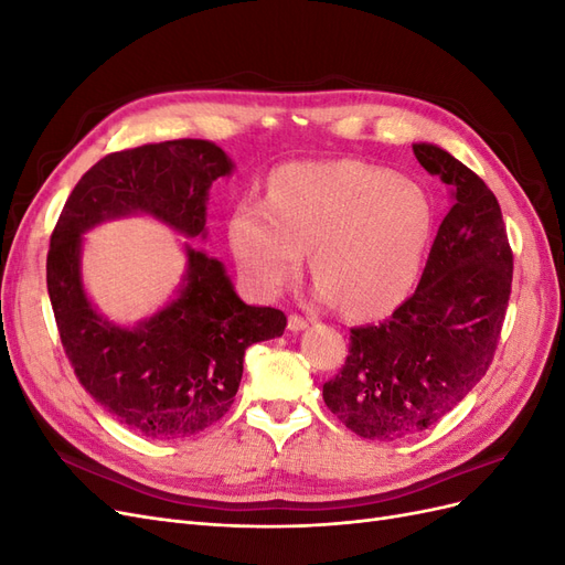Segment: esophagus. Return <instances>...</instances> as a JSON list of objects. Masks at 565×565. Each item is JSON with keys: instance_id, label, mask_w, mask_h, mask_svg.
<instances>
[{"instance_id": "1", "label": "esophagus", "mask_w": 565, "mask_h": 565, "mask_svg": "<svg viewBox=\"0 0 565 565\" xmlns=\"http://www.w3.org/2000/svg\"><path fill=\"white\" fill-rule=\"evenodd\" d=\"M309 328V320L306 318H301V316H289V320H287V330L289 332H301V330H306Z\"/></svg>"}]
</instances>
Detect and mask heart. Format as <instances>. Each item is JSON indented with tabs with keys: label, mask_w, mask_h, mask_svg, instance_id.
I'll use <instances>...</instances> for the list:
<instances>
[{
	"label": "heart",
	"mask_w": 565,
	"mask_h": 565,
	"mask_svg": "<svg viewBox=\"0 0 565 565\" xmlns=\"http://www.w3.org/2000/svg\"><path fill=\"white\" fill-rule=\"evenodd\" d=\"M431 228V202L413 181L363 162H297L273 177L268 200L235 210L231 245L262 297L297 280L311 249L316 297L370 318L415 287Z\"/></svg>",
	"instance_id": "1"
}]
</instances>
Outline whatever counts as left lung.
Returning a JSON list of instances; mask_svg holds the SVG:
<instances>
[{"instance_id":"1","label":"left lung","mask_w":565,"mask_h":565,"mask_svg":"<svg viewBox=\"0 0 565 565\" xmlns=\"http://www.w3.org/2000/svg\"><path fill=\"white\" fill-rule=\"evenodd\" d=\"M415 158L448 185L443 218L415 295L386 322L351 330L344 367L322 386L358 436L398 440L429 429L481 382L511 295L514 256L500 202L469 167L434 143Z\"/></svg>"}]
</instances>
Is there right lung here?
<instances>
[{"label":"right lung","mask_w":565,"mask_h":565,"mask_svg":"<svg viewBox=\"0 0 565 565\" xmlns=\"http://www.w3.org/2000/svg\"><path fill=\"white\" fill-rule=\"evenodd\" d=\"M233 160L212 141L179 139L113 152L79 179L51 233L46 289L79 384L131 431L188 438L228 413L247 347L276 339L287 318L237 297L226 266L183 243L177 295L136 324L100 313L82 278L84 233L150 216L183 237H207V200Z\"/></svg>","instance_id":"add662e5"}]
</instances>
